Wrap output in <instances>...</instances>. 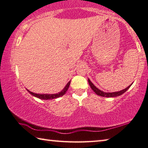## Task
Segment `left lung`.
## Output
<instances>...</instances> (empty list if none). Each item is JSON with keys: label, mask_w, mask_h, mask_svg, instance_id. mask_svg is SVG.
<instances>
[{"label": "left lung", "mask_w": 148, "mask_h": 148, "mask_svg": "<svg viewBox=\"0 0 148 148\" xmlns=\"http://www.w3.org/2000/svg\"><path fill=\"white\" fill-rule=\"evenodd\" d=\"M88 82L90 87H91V88L92 89V90H93V91L95 92V93H96L97 95H99V96L104 97H116L120 96V95H121L123 93H124L125 92H126L132 84H131V85H130V86L127 87V88L123 89L121 91H117V92H106L102 91L101 90H100L97 88V87L92 83L91 80H90L89 78H88Z\"/></svg>", "instance_id": "obj_1"}]
</instances>
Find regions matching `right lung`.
I'll return each mask as SVG.
<instances>
[{
	"mask_svg": "<svg viewBox=\"0 0 148 148\" xmlns=\"http://www.w3.org/2000/svg\"><path fill=\"white\" fill-rule=\"evenodd\" d=\"M70 84H71V81L69 82L66 85V86L64 87V89L62 90L61 91H60L59 92H57V93L56 94H40V93H35V92H32L31 91H29V89H27V91H28L30 94L32 96H34L35 97H37L40 99L42 100H51V99H57L59 98L60 97L63 96V95L66 93V92L68 90Z\"/></svg>",
	"mask_w": 148,
	"mask_h": 148,
	"instance_id": "add662e5",
	"label": "right lung"
}]
</instances>
